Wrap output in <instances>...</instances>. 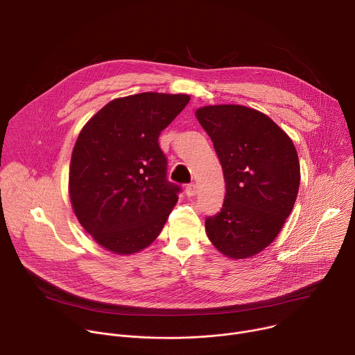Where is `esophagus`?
<instances>
[{"label":"esophagus","instance_id":"obj_1","mask_svg":"<svg viewBox=\"0 0 355 355\" xmlns=\"http://www.w3.org/2000/svg\"><path fill=\"white\" fill-rule=\"evenodd\" d=\"M185 193H187V196H195V195L198 193L196 185H195V184H188V185L185 187Z\"/></svg>","mask_w":355,"mask_h":355}]
</instances>
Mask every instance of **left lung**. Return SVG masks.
<instances>
[{
  "label": "left lung",
  "instance_id": "obj_1",
  "mask_svg": "<svg viewBox=\"0 0 355 355\" xmlns=\"http://www.w3.org/2000/svg\"><path fill=\"white\" fill-rule=\"evenodd\" d=\"M195 116L214 141L226 195L205 220L223 256L248 259L268 247L295 205L300 167L293 141L266 114L243 105H207Z\"/></svg>",
  "mask_w": 355,
  "mask_h": 355
}]
</instances>
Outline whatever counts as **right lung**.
Returning a JSON list of instances; mask_svg holds the SVG:
<instances>
[{
	"label": "right lung",
	"instance_id": "1",
	"mask_svg": "<svg viewBox=\"0 0 355 355\" xmlns=\"http://www.w3.org/2000/svg\"><path fill=\"white\" fill-rule=\"evenodd\" d=\"M189 99L163 92L112 99L77 137L69 173L71 207L85 232L114 254L148 247L177 204L180 187L166 178L159 136Z\"/></svg>",
	"mask_w": 355,
	"mask_h": 355
}]
</instances>
